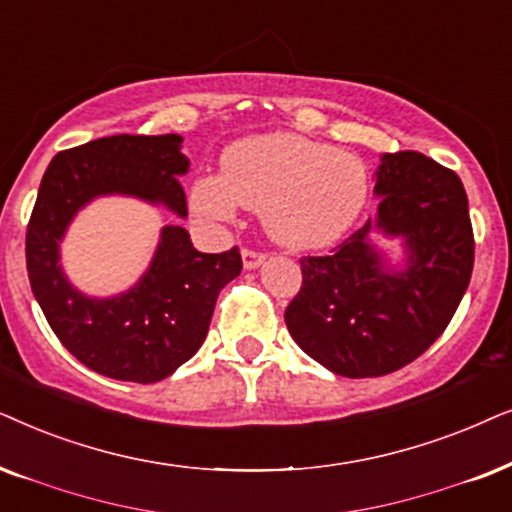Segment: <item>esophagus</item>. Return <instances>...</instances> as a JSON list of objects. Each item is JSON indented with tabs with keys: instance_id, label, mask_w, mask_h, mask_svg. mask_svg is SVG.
I'll return each instance as SVG.
<instances>
[{
	"instance_id": "1",
	"label": "esophagus",
	"mask_w": 512,
	"mask_h": 512,
	"mask_svg": "<svg viewBox=\"0 0 512 512\" xmlns=\"http://www.w3.org/2000/svg\"><path fill=\"white\" fill-rule=\"evenodd\" d=\"M241 255H243V267L248 269V271L262 267L264 260H267V255H264V252L252 250V248H243Z\"/></svg>"
}]
</instances>
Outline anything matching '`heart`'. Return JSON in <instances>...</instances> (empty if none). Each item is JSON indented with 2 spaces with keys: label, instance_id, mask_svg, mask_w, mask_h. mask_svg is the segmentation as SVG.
<instances>
[{
  "label": "heart",
  "instance_id": "b5f03b06",
  "mask_svg": "<svg viewBox=\"0 0 512 512\" xmlns=\"http://www.w3.org/2000/svg\"><path fill=\"white\" fill-rule=\"evenodd\" d=\"M222 175L192 182L189 206L206 222H231L238 206L262 210L276 243L325 248L367 210L372 177L356 154L297 133L250 135L222 154Z\"/></svg>",
  "mask_w": 512,
  "mask_h": 512
}]
</instances>
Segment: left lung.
<instances>
[{
  "mask_svg": "<svg viewBox=\"0 0 512 512\" xmlns=\"http://www.w3.org/2000/svg\"><path fill=\"white\" fill-rule=\"evenodd\" d=\"M377 217L332 255L302 257V290L285 325L313 360L349 379L391 374L419 358L452 320L475 260L459 175L419 152L384 154ZM372 228L406 245L400 270L372 246Z\"/></svg>",
  "mask_w": 512,
  "mask_h": 512,
  "instance_id": "left-lung-1",
  "label": "left lung"
}]
</instances>
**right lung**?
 Segmentation results:
<instances>
[{
    "instance_id": "obj_1",
    "label": "right lung",
    "mask_w": 512,
    "mask_h": 512,
    "mask_svg": "<svg viewBox=\"0 0 512 512\" xmlns=\"http://www.w3.org/2000/svg\"><path fill=\"white\" fill-rule=\"evenodd\" d=\"M182 138L112 135L53 156L39 185L25 236L27 276L51 330L88 370L109 379L154 384L201 349L220 290L241 274L238 248L199 252L185 227L161 229L159 245L131 290L88 297L60 267V241L86 203L135 196L187 217L180 175L189 159Z\"/></svg>"
}]
</instances>
